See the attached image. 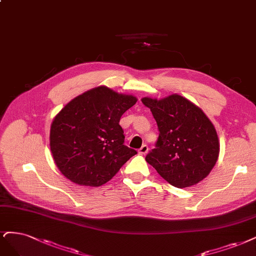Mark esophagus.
Instances as JSON below:
<instances>
[{
	"label": "esophagus",
	"instance_id": "1",
	"mask_svg": "<svg viewBox=\"0 0 256 256\" xmlns=\"http://www.w3.org/2000/svg\"><path fill=\"white\" fill-rule=\"evenodd\" d=\"M148 152V146L146 144H144L142 147L138 149V154H146Z\"/></svg>",
	"mask_w": 256,
	"mask_h": 256
}]
</instances>
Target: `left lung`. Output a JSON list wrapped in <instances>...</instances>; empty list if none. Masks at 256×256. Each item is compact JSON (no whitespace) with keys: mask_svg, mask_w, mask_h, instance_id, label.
Masks as SVG:
<instances>
[{"mask_svg":"<svg viewBox=\"0 0 256 256\" xmlns=\"http://www.w3.org/2000/svg\"><path fill=\"white\" fill-rule=\"evenodd\" d=\"M158 128L156 148L146 162L174 188H188L204 180L219 156L216 129L204 112L178 94L162 100L142 98Z\"/></svg>","mask_w":256,"mask_h":256,"instance_id":"8db88e82","label":"left lung"}]
</instances>
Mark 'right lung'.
Listing matches in <instances>:
<instances>
[{"label": "right lung", "mask_w": 256, "mask_h": 256, "mask_svg": "<svg viewBox=\"0 0 256 256\" xmlns=\"http://www.w3.org/2000/svg\"><path fill=\"white\" fill-rule=\"evenodd\" d=\"M134 95L100 86L68 102L50 125V146L66 178L86 186L111 180L134 149L124 145L120 116L136 102Z\"/></svg>", "instance_id": "add662e5"}]
</instances>
